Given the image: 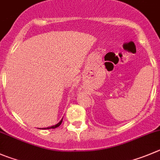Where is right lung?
I'll use <instances>...</instances> for the list:
<instances>
[{"mask_svg": "<svg viewBox=\"0 0 160 160\" xmlns=\"http://www.w3.org/2000/svg\"><path fill=\"white\" fill-rule=\"evenodd\" d=\"M62 120H63V118H62V120L60 121V122H58V124H56V125H53V126H50V127L44 128V129H55V128L58 127V126H59V125H61V124H62Z\"/></svg>", "mask_w": 160, "mask_h": 160, "instance_id": "obj_1", "label": "right lung"}]
</instances>
